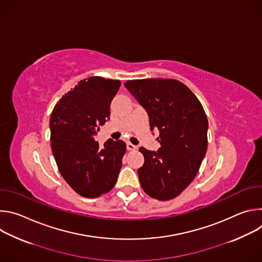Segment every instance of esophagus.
<instances>
[{"label": "esophagus", "instance_id": "obj_1", "mask_svg": "<svg viewBox=\"0 0 262 262\" xmlns=\"http://www.w3.org/2000/svg\"><path fill=\"white\" fill-rule=\"evenodd\" d=\"M126 148H127V150H135V149L137 148V146H135V145L132 144L130 142H127V143H126Z\"/></svg>", "mask_w": 262, "mask_h": 262}]
</instances>
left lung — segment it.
Masks as SVG:
<instances>
[{
    "instance_id": "8db88e82",
    "label": "left lung",
    "mask_w": 262,
    "mask_h": 262,
    "mask_svg": "<svg viewBox=\"0 0 262 262\" xmlns=\"http://www.w3.org/2000/svg\"><path fill=\"white\" fill-rule=\"evenodd\" d=\"M124 86L146 110L150 130L160 132L158 151L139 149L144 156V165L138 169L142 189L158 200L173 199L193 181L205 157L208 121L204 108L176 80H133Z\"/></svg>"
}]
</instances>
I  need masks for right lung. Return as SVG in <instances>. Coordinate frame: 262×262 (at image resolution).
<instances>
[{
	"label": "right lung",
	"instance_id": "add662e5",
	"mask_svg": "<svg viewBox=\"0 0 262 262\" xmlns=\"http://www.w3.org/2000/svg\"><path fill=\"white\" fill-rule=\"evenodd\" d=\"M119 80L91 77L80 81L55 105L50 120L52 151L73 191L96 198L114 188L126 145L108 139L100 148L94 136L110 120V104Z\"/></svg>",
	"mask_w": 262,
	"mask_h": 262
}]
</instances>
